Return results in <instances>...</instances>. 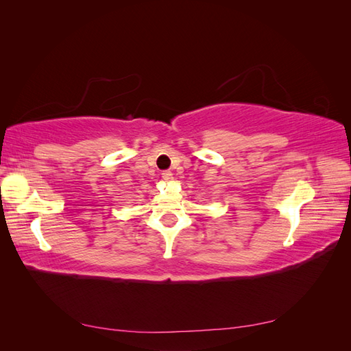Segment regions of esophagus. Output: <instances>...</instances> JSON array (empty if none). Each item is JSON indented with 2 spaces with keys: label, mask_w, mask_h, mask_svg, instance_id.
<instances>
[{
  "label": "esophagus",
  "mask_w": 351,
  "mask_h": 351,
  "mask_svg": "<svg viewBox=\"0 0 351 351\" xmlns=\"http://www.w3.org/2000/svg\"><path fill=\"white\" fill-rule=\"evenodd\" d=\"M161 176H162L165 182H171V180H173V173L171 171H162Z\"/></svg>",
  "instance_id": "1"
}]
</instances>
